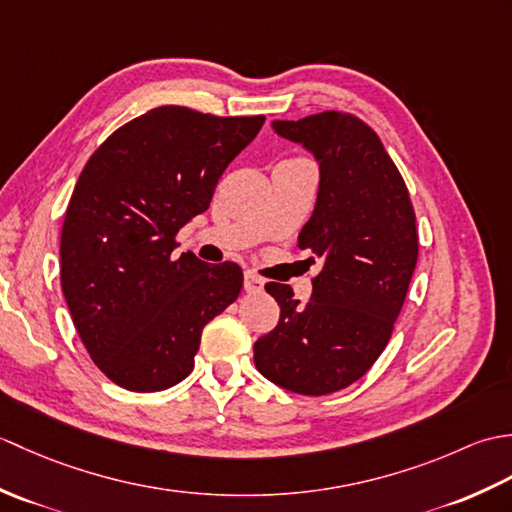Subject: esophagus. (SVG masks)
Segmentation results:
<instances>
[{"label":"esophagus","instance_id":"obj_1","mask_svg":"<svg viewBox=\"0 0 512 512\" xmlns=\"http://www.w3.org/2000/svg\"><path fill=\"white\" fill-rule=\"evenodd\" d=\"M244 288H246V292L264 290V279L259 277L257 273H253V270H246V273H244Z\"/></svg>","mask_w":512,"mask_h":512}]
</instances>
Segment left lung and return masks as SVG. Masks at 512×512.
<instances>
[{"mask_svg": "<svg viewBox=\"0 0 512 512\" xmlns=\"http://www.w3.org/2000/svg\"><path fill=\"white\" fill-rule=\"evenodd\" d=\"M273 125L319 160L299 248L323 268L303 308L290 286L266 284L279 323L257 339L255 365L284 389L325 396L365 376L391 339L418 262L416 211L396 162L358 116L330 110Z\"/></svg>", "mask_w": 512, "mask_h": 512, "instance_id": "8db88e82", "label": "left lung"}]
</instances>
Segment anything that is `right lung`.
<instances>
[{
	"label": "right lung",
	"mask_w": 512,
	"mask_h": 512,
	"mask_svg": "<svg viewBox=\"0 0 512 512\" xmlns=\"http://www.w3.org/2000/svg\"><path fill=\"white\" fill-rule=\"evenodd\" d=\"M264 121L162 105L85 162L61 228V288L85 350L118 387L147 394L187 378L204 325L242 290L237 264L173 248Z\"/></svg>",
	"instance_id": "1"
}]
</instances>
